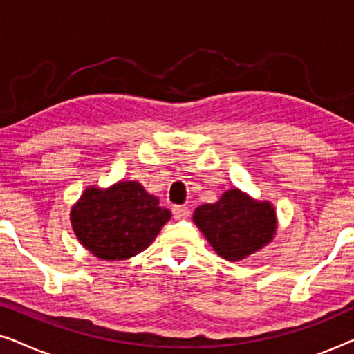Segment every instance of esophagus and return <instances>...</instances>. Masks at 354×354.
Here are the masks:
<instances>
[{"instance_id":"34e87169","label":"esophagus","mask_w":354,"mask_h":354,"mask_svg":"<svg viewBox=\"0 0 354 354\" xmlns=\"http://www.w3.org/2000/svg\"><path fill=\"white\" fill-rule=\"evenodd\" d=\"M172 214H174V217H176L177 221L187 219V217L190 216V209H188L187 206H174L172 207Z\"/></svg>"}]
</instances>
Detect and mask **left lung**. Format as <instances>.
<instances>
[{
    "label": "left lung",
    "instance_id": "left-lung-1",
    "mask_svg": "<svg viewBox=\"0 0 354 354\" xmlns=\"http://www.w3.org/2000/svg\"><path fill=\"white\" fill-rule=\"evenodd\" d=\"M193 221L221 258L240 261L270 243L277 230L275 209L239 188L227 190L214 205H201Z\"/></svg>",
    "mask_w": 354,
    "mask_h": 354
}]
</instances>
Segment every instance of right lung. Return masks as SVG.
<instances>
[{"label": "right lung", "instance_id": "1", "mask_svg": "<svg viewBox=\"0 0 354 354\" xmlns=\"http://www.w3.org/2000/svg\"><path fill=\"white\" fill-rule=\"evenodd\" d=\"M169 219L171 211L159 206L158 198L138 182L88 187L71 209L77 239L91 254L106 261H124L142 253Z\"/></svg>", "mask_w": 354, "mask_h": 354}]
</instances>
